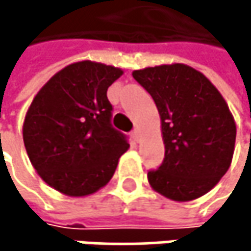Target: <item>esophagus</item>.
I'll list each match as a JSON object with an SVG mask.
<instances>
[{
  "label": "esophagus",
  "instance_id": "esophagus-1",
  "mask_svg": "<svg viewBox=\"0 0 251 251\" xmlns=\"http://www.w3.org/2000/svg\"><path fill=\"white\" fill-rule=\"evenodd\" d=\"M130 135H132V138H133V139H135L136 142L139 141V129H138V127H135V129H133V130L130 132Z\"/></svg>",
  "mask_w": 251,
  "mask_h": 251
}]
</instances>
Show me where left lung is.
Here are the masks:
<instances>
[{"label": "left lung", "instance_id": "1", "mask_svg": "<svg viewBox=\"0 0 251 251\" xmlns=\"http://www.w3.org/2000/svg\"><path fill=\"white\" fill-rule=\"evenodd\" d=\"M151 94L164 139V160L148 172L151 187L177 202L208 193L234 154L235 122L226 100L199 71L183 64L133 71Z\"/></svg>", "mask_w": 251, "mask_h": 251}]
</instances>
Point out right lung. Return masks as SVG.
I'll list each match as a JSON object with an SVG mask.
<instances>
[{"mask_svg": "<svg viewBox=\"0 0 251 251\" xmlns=\"http://www.w3.org/2000/svg\"><path fill=\"white\" fill-rule=\"evenodd\" d=\"M122 70L82 61L52 76L33 99L23 125L27 155L39 176L68 196H87L109 183L129 148L112 125L107 88Z\"/></svg>", "mask_w": 251, "mask_h": 251, "instance_id": "1", "label": "right lung"}]
</instances>
